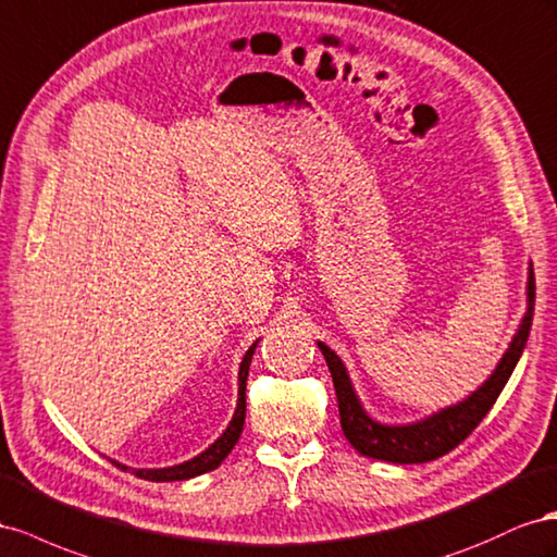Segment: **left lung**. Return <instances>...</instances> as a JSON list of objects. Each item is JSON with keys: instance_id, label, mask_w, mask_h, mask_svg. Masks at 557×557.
<instances>
[{"instance_id": "8db88e82", "label": "left lung", "mask_w": 557, "mask_h": 557, "mask_svg": "<svg viewBox=\"0 0 557 557\" xmlns=\"http://www.w3.org/2000/svg\"><path fill=\"white\" fill-rule=\"evenodd\" d=\"M525 298H528L525 314H522L513 338L508 343L502 359L497 361L495 371H492L469 396H465L462 401L441 408L432 412V416L416 422H406V424H389V422L375 420L371 412L363 408L343 359L333 352L326 343L317 341L329 363L333 387H336L343 434L349 443H352V448L363 457L383 459V462H392V465H422V462H432V459L446 455L455 446H459V443H462L487 416L492 404L497 401L499 392L508 383V377H511L522 349L528 345L532 312H534L532 263L528 268Z\"/></svg>"}]
</instances>
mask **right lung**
<instances>
[{
    "label": "right lung",
    "mask_w": 557,
    "mask_h": 557,
    "mask_svg": "<svg viewBox=\"0 0 557 557\" xmlns=\"http://www.w3.org/2000/svg\"><path fill=\"white\" fill-rule=\"evenodd\" d=\"M261 341V338H259ZM259 341H253L251 347L245 352L243 361H240V371H237V404H235V412L228 422V426L224 429V434H221L212 446L205 448L200 455L186 459L182 465H172V467H161V469H133V467H125L116 459H111L116 467H121L123 471L131 469L135 475L145 481H156V483H165V481H188V479H196V475H202L208 471H214L224 459L228 457V453L233 450V446L237 443L243 434V426H245V389H247V375H249V363L253 357V349H257Z\"/></svg>",
    "instance_id": "add662e5"
}]
</instances>
